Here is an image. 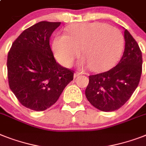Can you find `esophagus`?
I'll return each instance as SVG.
<instances>
[{"label": "esophagus", "instance_id": "obj_1", "mask_svg": "<svg viewBox=\"0 0 146 146\" xmlns=\"http://www.w3.org/2000/svg\"><path fill=\"white\" fill-rule=\"evenodd\" d=\"M80 76V73H78V72H76L75 73H74V75H73V76H74V78H76V77L79 76Z\"/></svg>", "mask_w": 146, "mask_h": 146}]
</instances>
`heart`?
Instances as JSON below:
<instances>
[{
    "label": "heart",
    "mask_w": 146,
    "mask_h": 146,
    "mask_svg": "<svg viewBox=\"0 0 146 146\" xmlns=\"http://www.w3.org/2000/svg\"><path fill=\"white\" fill-rule=\"evenodd\" d=\"M124 36L118 28L104 22H85L72 25L67 35L58 34L54 38L52 49L58 61L69 67L80 54L84 64L92 70H108L120 57L124 47Z\"/></svg>",
    "instance_id": "b5f03b06"
}]
</instances>
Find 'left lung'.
<instances>
[{"label":"left lung","instance_id":"8db88e82","mask_svg":"<svg viewBox=\"0 0 146 146\" xmlns=\"http://www.w3.org/2000/svg\"><path fill=\"white\" fill-rule=\"evenodd\" d=\"M124 51L118 64L104 73L89 76L85 89L88 100L98 110L112 112L131 98L142 74L143 58L138 43L124 30Z\"/></svg>","mask_w":146,"mask_h":146}]
</instances>
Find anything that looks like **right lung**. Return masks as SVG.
I'll list each match as a JSON object with an SVG mask.
<instances>
[{
	"mask_svg": "<svg viewBox=\"0 0 146 146\" xmlns=\"http://www.w3.org/2000/svg\"><path fill=\"white\" fill-rule=\"evenodd\" d=\"M61 22L42 21L27 28L12 44L7 56L9 88L22 106L43 111L52 106L74 71L56 62L49 39Z\"/></svg>",
	"mask_w": 146,
	"mask_h": 146,
	"instance_id": "obj_1",
	"label": "right lung"
}]
</instances>
